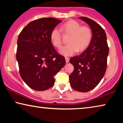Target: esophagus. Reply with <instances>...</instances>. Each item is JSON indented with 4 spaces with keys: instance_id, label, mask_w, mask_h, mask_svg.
<instances>
[{
    "instance_id": "obj_1",
    "label": "esophagus",
    "mask_w": 123,
    "mask_h": 123,
    "mask_svg": "<svg viewBox=\"0 0 123 123\" xmlns=\"http://www.w3.org/2000/svg\"><path fill=\"white\" fill-rule=\"evenodd\" d=\"M65 59H66V63H68V62H69V57H65Z\"/></svg>"
}]
</instances>
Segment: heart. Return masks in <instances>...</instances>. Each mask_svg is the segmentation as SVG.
I'll use <instances>...</instances> for the list:
<instances>
[{
	"label": "heart",
	"mask_w": 123,
	"mask_h": 123,
	"mask_svg": "<svg viewBox=\"0 0 123 123\" xmlns=\"http://www.w3.org/2000/svg\"><path fill=\"white\" fill-rule=\"evenodd\" d=\"M61 29L67 34L70 35L68 39L69 44L60 49V52L64 56H71L77 51H82L89 46L92 39L93 32L90 27L81 25L75 20L70 19L61 26ZM51 42L54 46L60 48L62 45L61 31L54 28L50 34Z\"/></svg>",
	"instance_id": "obj_1"
}]
</instances>
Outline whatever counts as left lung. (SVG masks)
Masks as SVG:
<instances>
[{
	"label": "left lung",
	"instance_id": "8db88e82",
	"mask_svg": "<svg viewBox=\"0 0 123 123\" xmlns=\"http://www.w3.org/2000/svg\"><path fill=\"white\" fill-rule=\"evenodd\" d=\"M90 26L93 32L91 42L80 55L71 57L73 72L69 75L71 87L75 90L86 92L94 88L106 70L109 49L103 28L92 19L81 17Z\"/></svg>",
	"mask_w": 123,
	"mask_h": 123
}]
</instances>
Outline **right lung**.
Masks as SVG:
<instances>
[{"label":"right lung","mask_w":123,"mask_h":123,"mask_svg":"<svg viewBox=\"0 0 123 123\" xmlns=\"http://www.w3.org/2000/svg\"><path fill=\"white\" fill-rule=\"evenodd\" d=\"M62 20L42 18L24 27L17 41L16 59L19 74L34 90L45 91L53 86L54 76L65 65V58L54 49L50 39L53 29Z\"/></svg>","instance_id":"add662e5"}]
</instances>
